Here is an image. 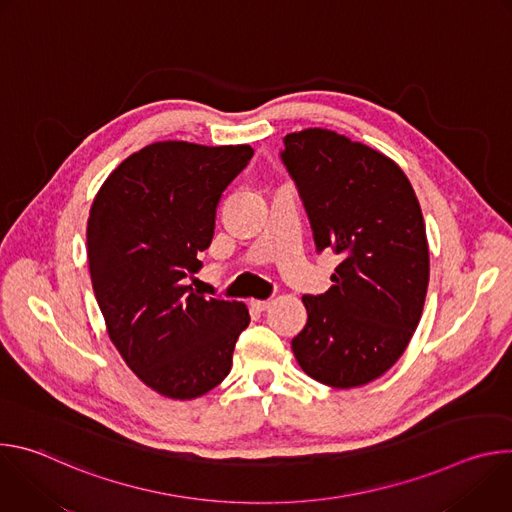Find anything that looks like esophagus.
<instances>
[{"label":"esophagus","mask_w":512,"mask_h":512,"mask_svg":"<svg viewBox=\"0 0 512 512\" xmlns=\"http://www.w3.org/2000/svg\"><path fill=\"white\" fill-rule=\"evenodd\" d=\"M251 306H253L255 310L263 312V310H267V308L271 306V300H253V302H251Z\"/></svg>","instance_id":"esophagus-1"}]
</instances>
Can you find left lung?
<instances>
[{
	"instance_id": "8db88e82",
	"label": "left lung",
	"mask_w": 512,
	"mask_h": 512,
	"mask_svg": "<svg viewBox=\"0 0 512 512\" xmlns=\"http://www.w3.org/2000/svg\"><path fill=\"white\" fill-rule=\"evenodd\" d=\"M283 143L316 251L342 259L326 294L302 298L308 322L291 350L328 387L367 385L399 360L423 312L429 249L417 196L393 160L336 131L304 129Z\"/></svg>"
}]
</instances>
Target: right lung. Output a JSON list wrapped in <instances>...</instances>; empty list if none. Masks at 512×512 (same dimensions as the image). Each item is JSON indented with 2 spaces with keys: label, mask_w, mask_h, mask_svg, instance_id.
Wrapping results in <instances>:
<instances>
[{
  "label": "right lung",
  "mask_w": 512,
  "mask_h": 512,
  "mask_svg": "<svg viewBox=\"0 0 512 512\" xmlns=\"http://www.w3.org/2000/svg\"><path fill=\"white\" fill-rule=\"evenodd\" d=\"M253 158L249 145L158 141L121 162L87 225L93 291L127 367L170 399H194L231 373L243 302L194 294L216 204Z\"/></svg>",
  "instance_id": "add662e5"
}]
</instances>
